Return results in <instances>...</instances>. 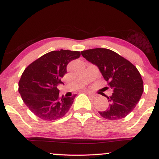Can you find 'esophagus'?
<instances>
[{"label":"esophagus","instance_id":"34e87169","mask_svg":"<svg viewBox=\"0 0 159 159\" xmlns=\"http://www.w3.org/2000/svg\"><path fill=\"white\" fill-rule=\"evenodd\" d=\"M85 93L91 98H96V95H95L93 93H90V92H85Z\"/></svg>","mask_w":159,"mask_h":159}]
</instances>
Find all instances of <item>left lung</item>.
Instances as JSON below:
<instances>
[{"mask_svg": "<svg viewBox=\"0 0 159 159\" xmlns=\"http://www.w3.org/2000/svg\"><path fill=\"white\" fill-rule=\"evenodd\" d=\"M81 55L98 67L113 90L112 96H107L108 108L98 113L109 120L125 117L134 110L143 94V82L139 71L131 62L110 49H88L81 52Z\"/></svg>", "mask_w": 159, "mask_h": 159, "instance_id": "8db88e82", "label": "left lung"}]
</instances>
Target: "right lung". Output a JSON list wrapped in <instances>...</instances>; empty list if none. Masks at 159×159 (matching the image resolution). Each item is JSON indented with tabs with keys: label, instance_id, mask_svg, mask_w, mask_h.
<instances>
[{
	"label": "right lung",
	"instance_id": "obj_1",
	"mask_svg": "<svg viewBox=\"0 0 159 159\" xmlns=\"http://www.w3.org/2000/svg\"><path fill=\"white\" fill-rule=\"evenodd\" d=\"M80 55V52L76 51H52L25 69L19 82V92L25 105L36 116L52 121L68 112L76 94L72 97L61 96L57 87L63 84L61 78L66 73L68 63Z\"/></svg>",
	"mask_w": 159,
	"mask_h": 159
}]
</instances>
